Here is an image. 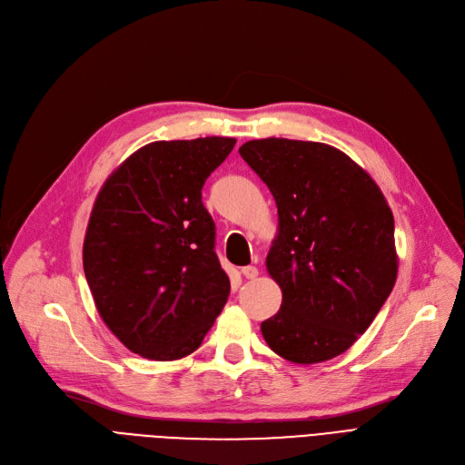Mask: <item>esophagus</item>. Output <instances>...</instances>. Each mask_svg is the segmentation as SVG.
<instances>
[{
  "instance_id": "esophagus-1",
  "label": "esophagus",
  "mask_w": 465,
  "mask_h": 465,
  "mask_svg": "<svg viewBox=\"0 0 465 465\" xmlns=\"http://www.w3.org/2000/svg\"><path fill=\"white\" fill-rule=\"evenodd\" d=\"M241 273H242V277H245V279H256L258 277V270H256L254 265H245L241 270Z\"/></svg>"
}]
</instances>
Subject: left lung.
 <instances>
[{"mask_svg":"<svg viewBox=\"0 0 465 465\" xmlns=\"http://www.w3.org/2000/svg\"><path fill=\"white\" fill-rule=\"evenodd\" d=\"M239 154L279 213L265 265L282 303L262 322L265 343L294 363L343 354L396 284L394 214L381 188L324 143L267 137L245 143Z\"/></svg>","mask_w":465,"mask_h":465,"instance_id":"1","label":"left lung"}]
</instances>
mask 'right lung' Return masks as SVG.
Returning <instances> with one entry per match:
<instances>
[{
  "label": "right lung",
  "instance_id": "obj_1",
  "mask_svg": "<svg viewBox=\"0 0 465 465\" xmlns=\"http://www.w3.org/2000/svg\"><path fill=\"white\" fill-rule=\"evenodd\" d=\"M233 146V137L144 144L97 193L84 275L104 322L143 358L188 356L228 302L202 188Z\"/></svg>",
  "mask_w": 465,
  "mask_h": 465
}]
</instances>
